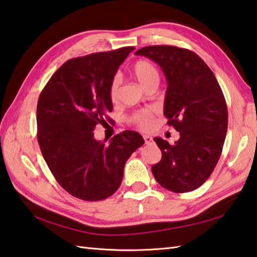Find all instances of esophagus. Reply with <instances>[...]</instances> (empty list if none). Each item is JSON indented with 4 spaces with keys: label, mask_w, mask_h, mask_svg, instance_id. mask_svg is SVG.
<instances>
[{
    "label": "esophagus",
    "mask_w": 257,
    "mask_h": 257,
    "mask_svg": "<svg viewBox=\"0 0 257 257\" xmlns=\"http://www.w3.org/2000/svg\"><path fill=\"white\" fill-rule=\"evenodd\" d=\"M144 139H145V143L146 144H152L153 143V137H152V136L145 135L144 136Z\"/></svg>",
    "instance_id": "34e87169"
}]
</instances>
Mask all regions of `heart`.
I'll return each mask as SVG.
<instances>
[{
    "mask_svg": "<svg viewBox=\"0 0 257 257\" xmlns=\"http://www.w3.org/2000/svg\"><path fill=\"white\" fill-rule=\"evenodd\" d=\"M134 73L136 78L138 79V81L142 83L144 87H146L150 81H153L154 79L158 78V71L156 69L155 65L147 61V60H139V61L134 64ZM120 85V78L118 75L112 79L111 83H110L109 88V95L110 99L114 101L117 99L118 90ZM152 119H153V112L149 110H143V111H138L134 113L130 120L137 125V127L142 129H148L152 125Z\"/></svg>",
    "mask_w": 257,
    "mask_h": 257,
    "instance_id": "obj_1",
    "label": "heart"
}]
</instances>
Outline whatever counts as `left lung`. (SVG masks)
Returning a JSON list of instances; mask_svg holds the SVG:
<instances>
[{"mask_svg":"<svg viewBox=\"0 0 257 257\" xmlns=\"http://www.w3.org/2000/svg\"><path fill=\"white\" fill-rule=\"evenodd\" d=\"M153 60L167 81L164 114L180 138L170 145L154 140L162 160L152 172L160 186L187 193L202 186L217 164L227 133V105L212 70L195 52L172 45H150L136 51Z\"/></svg>","mask_w":257,"mask_h":257,"instance_id":"1","label":"left lung"}]
</instances>
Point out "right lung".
Returning <instances> with one entry per match:
<instances>
[{"mask_svg": "<svg viewBox=\"0 0 257 257\" xmlns=\"http://www.w3.org/2000/svg\"><path fill=\"white\" fill-rule=\"evenodd\" d=\"M134 47L70 59L42 90L37 108L38 142L43 158L63 189L97 202L117 192L125 162L144 145L138 133L125 130L109 144L93 130L112 111L109 88Z\"/></svg>", "mask_w": 257, "mask_h": 257, "instance_id": "obj_1", "label": "right lung"}]
</instances>
